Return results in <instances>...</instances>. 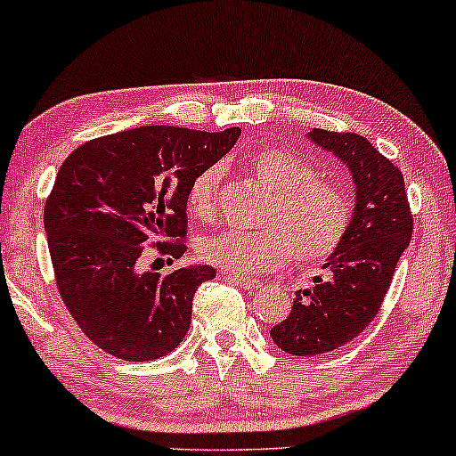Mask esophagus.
<instances>
[{"instance_id": "esophagus-1", "label": "esophagus", "mask_w": 456, "mask_h": 456, "mask_svg": "<svg viewBox=\"0 0 456 456\" xmlns=\"http://www.w3.org/2000/svg\"><path fill=\"white\" fill-rule=\"evenodd\" d=\"M226 281L234 282V285H239L242 289H247V291H257V289L262 287V282L256 279H240V276H234V274H226Z\"/></svg>"}]
</instances>
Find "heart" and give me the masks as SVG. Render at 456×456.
<instances>
[{"mask_svg":"<svg viewBox=\"0 0 456 456\" xmlns=\"http://www.w3.org/2000/svg\"><path fill=\"white\" fill-rule=\"evenodd\" d=\"M249 171L272 191L256 232L228 230L197 242L207 264L232 274H259L285 262L307 265L327 259L346 239L352 200L333 182L318 177L312 165L285 149H264L249 159ZM222 169L211 165L194 177L188 211L197 220L216 214Z\"/></svg>","mask_w":456,"mask_h":456,"instance_id":"b5f03b06","label":"heart"}]
</instances>
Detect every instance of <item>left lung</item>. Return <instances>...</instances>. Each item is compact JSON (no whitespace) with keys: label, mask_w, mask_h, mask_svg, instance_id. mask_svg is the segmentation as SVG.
<instances>
[{"label":"left lung","mask_w":456,"mask_h":456,"mask_svg":"<svg viewBox=\"0 0 456 456\" xmlns=\"http://www.w3.org/2000/svg\"><path fill=\"white\" fill-rule=\"evenodd\" d=\"M305 138L346 163L356 200L344 242L322 265L327 279L299 289L291 314L270 329L272 341L293 356L333 352L369 327L412 236L402 171L364 135L314 127Z\"/></svg>","instance_id":"left-lung-1"}]
</instances>
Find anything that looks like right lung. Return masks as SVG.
<instances>
[{
    "mask_svg": "<svg viewBox=\"0 0 456 456\" xmlns=\"http://www.w3.org/2000/svg\"><path fill=\"white\" fill-rule=\"evenodd\" d=\"M239 135L146 126L86 142L61 165L44 209L47 247L64 305L100 350L146 362L184 339L194 293L216 270L144 272L142 251L159 239L169 262L184 256L192 180Z\"/></svg>",
    "mask_w": 456,
    "mask_h": 456,
    "instance_id": "right-lung-1",
    "label": "right lung"
}]
</instances>
